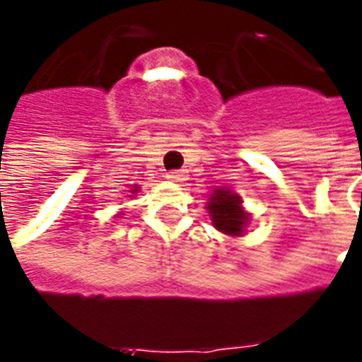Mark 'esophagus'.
Listing matches in <instances>:
<instances>
[{
    "mask_svg": "<svg viewBox=\"0 0 362 362\" xmlns=\"http://www.w3.org/2000/svg\"><path fill=\"white\" fill-rule=\"evenodd\" d=\"M166 179H170L174 183H181L185 179V172L181 170H172V172H166Z\"/></svg>",
    "mask_w": 362,
    "mask_h": 362,
    "instance_id": "esophagus-1",
    "label": "esophagus"
}]
</instances>
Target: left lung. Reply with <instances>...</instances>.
Segmentation results:
<instances>
[{"mask_svg": "<svg viewBox=\"0 0 362 362\" xmlns=\"http://www.w3.org/2000/svg\"><path fill=\"white\" fill-rule=\"evenodd\" d=\"M212 225L228 235H243L250 216L241 206V197L226 188H217L206 203Z\"/></svg>", "mask_w": 362, "mask_h": 362, "instance_id": "left-lung-1", "label": "left lung"}]
</instances>
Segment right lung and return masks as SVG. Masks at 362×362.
<instances>
[{
	"label": "right lung",
	"instance_id": "obj_1",
	"mask_svg": "<svg viewBox=\"0 0 362 362\" xmlns=\"http://www.w3.org/2000/svg\"><path fill=\"white\" fill-rule=\"evenodd\" d=\"M132 188H134V190H130V192H132V194H136V192H137V185H134Z\"/></svg>",
	"mask_w": 362,
	"mask_h": 362
}]
</instances>
